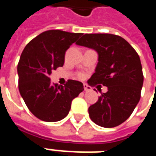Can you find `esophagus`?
Here are the masks:
<instances>
[{"label":"esophagus","mask_w":156,"mask_h":156,"mask_svg":"<svg viewBox=\"0 0 156 156\" xmlns=\"http://www.w3.org/2000/svg\"><path fill=\"white\" fill-rule=\"evenodd\" d=\"M83 87H84V90H85V91L91 90V87H90V86H88L87 84H84V85H83Z\"/></svg>","instance_id":"34e87169"}]
</instances>
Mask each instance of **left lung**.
Masks as SVG:
<instances>
[{
    "label": "left lung",
    "instance_id": "8db88e82",
    "mask_svg": "<svg viewBox=\"0 0 156 156\" xmlns=\"http://www.w3.org/2000/svg\"><path fill=\"white\" fill-rule=\"evenodd\" d=\"M76 44L97 52L98 63L90 85L108 88L106 93L100 90L97 102L89 107L90 118L105 128L121 125L140 100L143 74L139 56L125 39L112 34H85Z\"/></svg>",
    "mask_w": 156,
    "mask_h": 156
}]
</instances>
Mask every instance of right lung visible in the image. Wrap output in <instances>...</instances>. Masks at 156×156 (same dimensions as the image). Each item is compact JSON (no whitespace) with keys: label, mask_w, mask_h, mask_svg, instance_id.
<instances>
[{"label":"right lung","mask_w":156,"mask_h":156,"mask_svg":"<svg viewBox=\"0 0 156 156\" xmlns=\"http://www.w3.org/2000/svg\"><path fill=\"white\" fill-rule=\"evenodd\" d=\"M83 33L50 30L33 39L21 54L18 65V89L31 113L41 121L64 119L72 100L83 90V84L68 80L65 86L52 83V70L63 66L65 54Z\"/></svg>","instance_id":"obj_1"}]
</instances>
